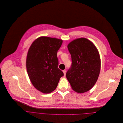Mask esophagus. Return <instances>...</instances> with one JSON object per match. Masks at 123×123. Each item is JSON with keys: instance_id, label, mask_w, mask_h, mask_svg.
<instances>
[{"instance_id": "1", "label": "esophagus", "mask_w": 123, "mask_h": 123, "mask_svg": "<svg viewBox=\"0 0 123 123\" xmlns=\"http://www.w3.org/2000/svg\"><path fill=\"white\" fill-rule=\"evenodd\" d=\"M63 73H64V76H65V75H66V71L65 70H63Z\"/></svg>"}]
</instances>
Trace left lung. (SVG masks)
I'll return each mask as SVG.
<instances>
[{"mask_svg": "<svg viewBox=\"0 0 123 123\" xmlns=\"http://www.w3.org/2000/svg\"><path fill=\"white\" fill-rule=\"evenodd\" d=\"M68 48L72 65L66 77L73 90L78 93L87 92L94 86L99 75L101 61L98 50L85 37L71 41Z\"/></svg>", "mask_w": 123, "mask_h": 123, "instance_id": "obj_1", "label": "left lung"}]
</instances>
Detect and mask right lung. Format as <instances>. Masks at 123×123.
<instances>
[{"instance_id": "add662e5", "label": "right lung", "mask_w": 123, "mask_h": 123, "mask_svg": "<svg viewBox=\"0 0 123 123\" xmlns=\"http://www.w3.org/2000/svg\"><path fill=\"white\" fill-rule=\"evenodd\" d=\"M63 40L42 36L36 39L27 54L26 67L33 86L39 91L49 94L54 91L64 75L58 68L57 51Z\"/></svg>"}]
</instances>
